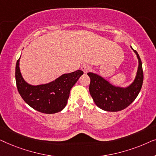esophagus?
Instances as JSON below:
<instances>
[{"mask_svg": "<svg viewBox=\"0 0 156 156\" xmlns=\"http://www.w3.org/2000/svg\"><path fill=\"white\" fill-rule=\"evenodd\" d=\"M81 69H82V71L84 72V73H87V72H88L89 69H90V66H89V65H84L82 66Z\"/></svg>", "mask_w": 156, "mask_h": 156, "instance_id": "esophagus-1", "label": "esophagus"}]
</instances>
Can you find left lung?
<instances>
[{"label": "left lung", "mask_w": 156, "mask_h": 156, "mask_svg": "<svg viewBox=\"0 0 156 156\" xmlns=\"http://www.w3.org/2000/svg\"><path fill=\"white\" fill-rule=\"evenodd\" d=\"M136 53L138 59V67L133 82L126 87H116L99 74L88 72L90 77L89 92L98 107L106 112H119L129 106L139 94L144 81L142 62L138 52Z\"/></svg>", "instance_id": "8db88e82"}]
</instances>
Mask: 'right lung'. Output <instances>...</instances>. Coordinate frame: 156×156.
Masks as SVG:
<instances>
[{
  "label": "right lung",
  "mask_w": 156,
  "mask_h": 156,
  "mask_svg": "<svg viewBox=\"0 0 156 156\" xmlns=\"http://www.w3.org/2000/svg\"><path fill=\"white\" fill-rule=\"evenodd\" d=\"M20 59L16 62V81L18 92L25 103L44 114L61 112L67 105L70 90L84 72L79 69L64 74L51 82L35 86L23 79L19 67Z\"/></svg>",
  "instance_id": "1"
}]
</instances>
